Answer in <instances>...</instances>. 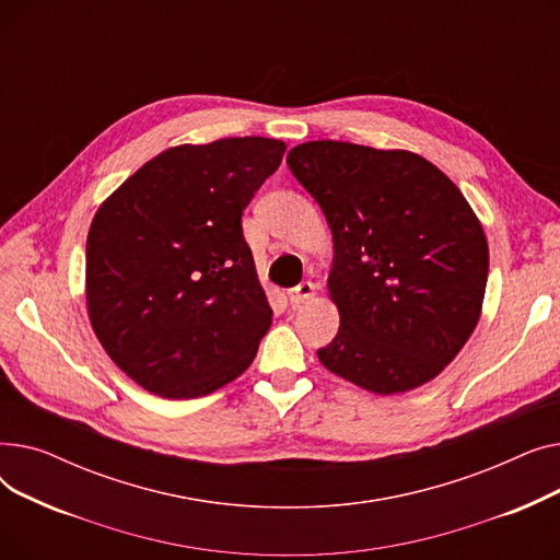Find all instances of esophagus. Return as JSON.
I'll return each mask as SVG.
<instances>
[{
    "label": "esophagus",
    "instance_id": "esophagus-1",
    "mask_svg": "<svg viewBox=\"0 0 560 560\" xmlns=\"http://www.w3.org/2000/svg\"><path fill=\"white\" fill-rule=\"evenodd\" d=\"M315 298V285L311 281H302L300 285L290 288L288 290V300L292 306H300V304H306Z\"/></svg>",
    "mask_w": 560,
    "mask_h": 560
}]
</instances>
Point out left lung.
I'll return each mask as SVG.
<instances>
[{
	"mask_svg": "<svg viewBox=\"0 0 560 560\" xmlns=\"http://www.w3.org/2000/svg\"><path fill=\"white\" fill-rule=\"evenodd\" d=\"M285 161L334 238L340 327L319 363L376 395L424 386L481 317L488 241L472 206L416 152L311 140Z\"/></svg>",
	"mask_w": 560,
	"mask_h": 560,
	"instance_id": "left-lung-1",
	"label": "left lung"
}]
</instances>
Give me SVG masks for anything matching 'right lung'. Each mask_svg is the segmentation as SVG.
Here are the masks:
<instances>
[{
    "mask_svg": "<svg viewBox=\"0 0 560 560\" xmlns=\"http://www.w3.org/2000/svg\"><path fill=\"white\" fill-rule=\"evenodd\" d=\"M285 142L245 136L176 144L97 209L85 306L110 361L165 399L211 395L254 361L272 325L241 215Z\"/></svg>",
    "mask_w": 560,
    "mask_h": 560,
    "instance_id": "right-lung-1",
    "label": "right lung"
}]
</instances>
